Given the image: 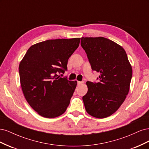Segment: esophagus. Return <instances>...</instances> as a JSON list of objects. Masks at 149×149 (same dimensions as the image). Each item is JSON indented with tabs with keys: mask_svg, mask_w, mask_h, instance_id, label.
I'll return each instance as SVG.
<instances>
[{
	"mask_svg": "<svg viewBox=\"0 0 149 149\" xmlns=\"http://www.w3.org/2000/svg\"><path fill=\"white\" fill-rule=\"evenodd\" d=\"M84 83V81H78V84H81Z\"/></svg>",
	"mask_w": 149,
	"mask_h": 149,
	"instance_id": "obj_1",
	"label": "esophagus"
}]
</instances>
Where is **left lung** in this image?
I'll use <instances>...</instances> for the list:
<instances>
[{
    "mask_svg": "<svg viewBox=\"0 0 149 149\" xmlns=\"http://www.w3.org/2000/svg\"><path fill=\"white\" fill-rule=\"evenodd\" d=\"M81 45L87 54L92 70L100 73V81L86 82L83 97L88 113L102 119L113 114L129 93L132 68L124 49L104 37H82Z\"/></svg>",
    "mask_w": 149,
    "mask_h": 149,
    "instance_id": "obj_1",
    "label": "left lung"
}]
</instances>
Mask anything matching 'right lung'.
Returning a JSON list of instances; mask_svg holds the SVG:
<instances>
[{"instance_id": "add662e5", "label": "right lung", "mask_w": 149, "mask_h": 149, "mask_svg": "<svg viewBox=\"0 0 149 149\" xmlns=\"http://www.w3.org/2000/svg\"><path fill=\"white\" fill-rule=\"evenodd\" d=\"M80 38L48 40L31 45L21 60L20 85L29 105L42 117L55 118L70 104L76 81L61 78Z\"/></svg>"}]
</instances>
